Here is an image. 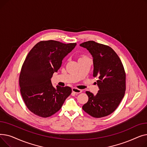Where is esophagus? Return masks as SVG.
I'll return each mask as SVG.
<instances>
[{
	"mask_svg": "<svg viewBox=\"0 0 147 147\" xmlns=\"http://www.w3.org/2000/svg\"><path fill=\"white\" fill-rule=\"evenodd\" d=\"M72 91L74 92V93L75 94H80L81 93V92H82V90L81 89H78V88H72Z\"/></svg>",
	"mask_w": 147,
	"mask_h": 147,
	"instance_id": "1",
	"label": "esophagus"
}]
</instances>
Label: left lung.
<instances>
[{
  "mask_svg": "<svg viewBox=\"0 0 147 147\" xmlns=\"http://www.w3.org/2000/svg\"><path fill=\"white\" fill-rule=\"evenodd\" d=\"M86 48L93 57L94 78L99 87L94 95L89 91L86 93L88 101L83 110L92 117L101 118L113 113L124 97L126 90V73L121 61L110 46L94 41L80 45Z\"/></svg>",
  "mask_w": 147,
  "mask_h": 147,
  "instance_id": "obj_1",
  "label": "left lung"
}]
</instances>
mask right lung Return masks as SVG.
I'll use <instances>...</instances> for the list:
<instances>
[{"mask_svg":"<svg viewBox=\"0 0 147 147\" xmlns=\"http://www.w3.org/2000/svg\"><path fill=\"white\" fill-rule=\"evenodd\" d=\"M76 46V43L40 41L29 52L21 69L19 84L22 98L31 112L42 117H50L71 94L70 87L54 88L51 79Z\"/></svg>","mask_w":147,"mask_h":147,"instance_id":"add662e5","label":"right lung"}]
</instances>
